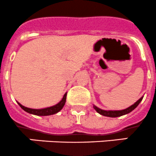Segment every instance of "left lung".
Returning <instances> with one entry per match:
<instances>
[{
    "instance_id": "left-lung-1",
    "label": "left lung",
    "mask_w": 156,
    "mask_h": 156,
    "mask_svg": "<svg viewBox=\"0 0 156 156\" xmlns=\"http://www.w3.org/2000/svg\"><path fill=\"white\" fill-rule=\"evenodd\" d=\"M143 97L140 98L138 101H136L133 105L128 107L127 108L124 109V110H121V111H105V110H102V109L96 107L95 105H93L94 109L98 112V114L100 115H103V116H105V117H110V118H117V117H120V116H122V115H127V114L130 113V112L133 111L138 106V105L140 104V101L143 100Z\"/></svg>"
}]
</instances>
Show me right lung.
Returning a JSON list of instances; mask_svg holds the SVG:
<instances>
[{
    "instance_id": "obj_1",
    "label": "right lung",
    "mask_w": 156,
    "mask_h": 156,
    "mask_svg": "<svg viewBox=\"0 0 156 156\" xmlns=\"http://www.w3.org/2000/svg\"><path fill=\"white\" fill-rule=\"evenodd\" d=\"M67 92H66L64 95L62 99L61 100L60 102H58V104H56L55 105L51 106V107L45 108H41V109H33V108H29L25 107V106L22 105L20 103H19L17 101L18 105L21 107V108L23 109L24 111L29 114H32V115H37V116H48V115H55V114L59 112L61 109L63 108V107L64 106L66 102V98H67Z\"/></svg>"
}]
</instances>
